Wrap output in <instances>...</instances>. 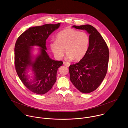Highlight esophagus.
<instances>
[{
    "mask_svg": "<svg viewBox=\"0 0 128 128\" xmlns=\"http://www.w3.org/2000/svg\"><path fill=\"white\" fill-rule=\"evenodd\" d=\"M64 64L66 66H67V67H69L70 66V64L69 63H68V62H64Z\"/></svg>",
    "mask_w": 128,
    "mask_h": 128,
    "instance_id": "34e87169",
    "label": "esophagus"
}]
</instances>
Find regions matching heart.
I'll return each mask as SVG.
<instances>
[{"mask_svg":"<svg viewBox=\"0 0 128 128\" xmlns=\"http://www.w3.org/2000/svg\"><path fill=\"white\" fill-rule=\"evenodd\" d=\"M89 44L90 37L86 32L67 28L56 35V40L50 41L49 46L58 60L63 59L66 50L68 59L80 61L86 55Z\"/></svg>","mask_w":128,"mask_h":128,"instance_id":"obj_1","label":"heart"}]
</instances>
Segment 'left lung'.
<instances>
[{
  "label": "left lung",
  "mask_w": 128,
  "mask_h": 128,
  "mask_svg": "<svg viewBox=\"0 0 128 128\" xmlns=\"http://www.w3.org/2000/svg\"><path fill=\"white\" fill-rule=\"evenodd\" d=\"M85 30L90 34V44L85 57L69 66L70 79L81 92L89 93L100 85L108 70L109 51L106 43L97 29L91 25L72 26Z\"/></svg>",
  "instance_id": "left-lung-1"
}]
</instances>
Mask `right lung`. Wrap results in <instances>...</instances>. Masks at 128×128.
I'll use <instances>...</instances> for the list:
<instances>
[{
  "mask_svg": "<svg viewBox=\"0 0 128 128\" xmlns=\"http://www.w3.org/2000/svg\"><path fill=\"white\" fill-rule=\"evenodd\" d=\"M60 25L59 23L30 27L16 42L14 63L16 72L25 86L34 93L42 95L51 89L56 81L57 70L63 64L61 61L51 59L46 51V39ZM34 46L40 47V53L36 57L32 55ZM30 68L34 74L33 80H29L26 74Z\"/></svg>",
  "mask_w": 128,
  "mask_h": 128,
  "instance_id": "add662e5",
  "label": "right lung"
}]
</instances>
